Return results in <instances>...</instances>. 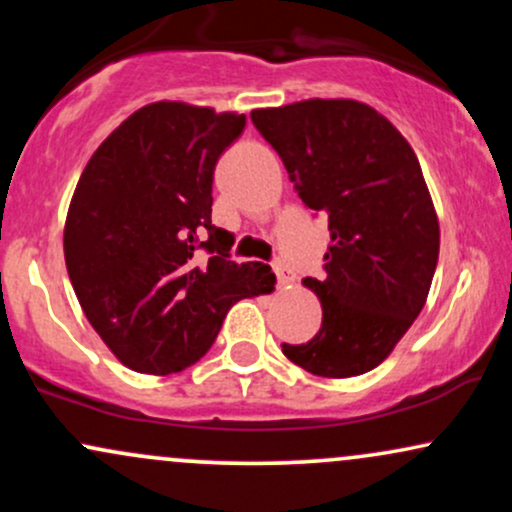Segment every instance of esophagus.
I'll use <instances>...</instances> for the list:
<instances>
[{
    "mask_svg": "<svg viewBox=\"0 0 512 512\" xmlns=\"http://www.w3.org/2000/svg\"><path fill=\"white\" fill-rule=\"evenodd\" d=\"M274 274H276V279H279L281 286H289V284H293V279H296V274H293L281 260L274 262Z\"/></svg>",
    "mask_w": 512,
    "mask_h": 512,
    "instance_id": "34e87169",
    "label": "esophagus"
}]
</instances>
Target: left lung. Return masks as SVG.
Instances as JSON below:
<instances>
[{"instance_id": "left-lung-1", "label": "left lung", "mask_w": 512, "mask_h": 512, "mask_svg": "<svg viewBox=\"0 0 512 512\" xmlns=\"http://www.w3.org/2000/svg\"><path fill=\"white\" fill-rule=\"evenodd\" d=\"M298 197L330 219L322 305L310 342L284 356L322 378H351L392 354L424 308L440 228L419 158L387 117L349 98H310L252 110Z\"/></svg>"}]
</instances>
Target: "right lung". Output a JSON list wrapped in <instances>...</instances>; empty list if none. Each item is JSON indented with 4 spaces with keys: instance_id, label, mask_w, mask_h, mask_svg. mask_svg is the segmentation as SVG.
Masks as SVG:
<instances>
[{
    "instance_id": "add662e5",
    "label": "right lung",
    "mask_w": 512,
    "mask_h": 512,
    "mask_svg": "<svg viewBox=\"0 0 512 512\" xmlns=\"http://www.w3.org/2000/svg\"><path fill=\"white\" fill-rule=\"evenodd\" d=\"M243 127L245 115L158 101L81 173L64 223L69 281L93 330L137 373L197 363L233 303L274 289L267 264L228 260L233 243L211 223L216 161Z\"/></svg>"
}]
</instances>
